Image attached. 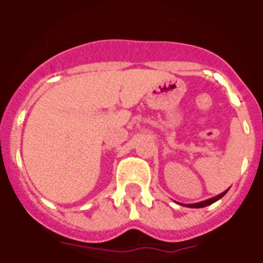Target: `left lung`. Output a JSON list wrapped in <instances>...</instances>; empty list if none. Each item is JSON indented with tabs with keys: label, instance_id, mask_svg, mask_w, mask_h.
Listing matches in <instances>:
<instances>
[{
	"label": "left lung",
	"instance_id": "left-lung-1",
	"mask_svg": "<svg viewBox=\"0 0 263 263\" xmlns=\"http://www.w3.org/2000/svg\"><path fill=\"white\" fill-rule=\"evenodd\" d=\"M228 190H229V188H228ZM228 190H227V191H224V192H221L220 195L213 196V198H210V199L202 200V202H198V203L184 204V206H187V208H195V209H198V208H204V206H209V204L214 203V202H217V200H218V199H221V198H222V196H224L225 194H227V192H228Z\"/></svg>",
	"mask_w": 263,
	"mask_h": 263
}]
</instances>
